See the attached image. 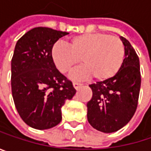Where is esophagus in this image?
<instances>
[{
    "instance_id": "esophagus-1",
    "label": "esophagus",
    "mask_w": 151,
    "mask_h": 151,
    "mask_svg": "<svg viewBox=\"0 0 151 151\" xmlns=\"http://www.w3.org/2000/svg\"><path fill=\"white\" fill-rule=\"evenodd\" d=\"M73 86H74V88H75L76 90H78L79 87H81L82 86V84H80V83H78V82H73Z\"/></svg>"
}]
</instances>
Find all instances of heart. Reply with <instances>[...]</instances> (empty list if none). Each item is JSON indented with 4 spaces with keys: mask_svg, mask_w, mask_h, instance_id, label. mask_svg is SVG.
Instances as JSON below:
<instances>
[{
    "mask_svg": "<svg viewBox=\"0 0 151 151\" xmlns=\"http://www.w3.org/2000/svg\"><path fill=\"white\" fill-rule=\"evenodd\" d=\"M68 46L57 44L51 49V58L59 72L70 73L80 64L85 65L73 75L82 79L93 75L99 81L112 78L120 71L125 57L124 45L115 36L93 33L69 39Z\"/></svg>",
    "mask_w": 151,
    "mask_h": 151,
    "instance_id": "obj_1",
    "label": "heart"
}]
</instances>
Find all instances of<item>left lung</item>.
<instances>
[{
	"mask_svg": "<svg viewBox=\"0 0 151 151\" xmlns=\"http://www.w3.org/2000/svg\"><path fill=\"white\" fill-rule=\"evenodd\" d=\"M125 57L117 74L110 79L89 85L93 97L87 102V120L91 126L104 133L123 128L133 117L141 87L140 62L130 43L121 37Z\"/></svg>",
	"mask_w": 151,
	"mask_h": 151,
	"instance_id": "left-lung-1",
	"label": "left lung"
}]
</instances>
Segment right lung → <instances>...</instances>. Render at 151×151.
<instances>
[{
  "label": "right lung",
  "instance_id": "1",
  "mask_svg": "<svg viewBox=\"0 0 151 151\" xmlns=\"http://www.w3.org/2000/svg\"><path fill=\"white\" fill-rule=\"evenodd\" d=\"M69 33L37 27L16 43L11 60V89L22 121L36 129H48L62 120L61 107L76 93L73 83L57 68L51 49Z\"/></svg>",
  "mask_w": 151,
  "mask_h": 151
}]
</instances>
